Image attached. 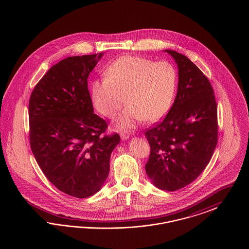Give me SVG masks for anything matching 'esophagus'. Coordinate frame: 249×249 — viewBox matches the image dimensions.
<instances>
[{
	"label": "esophagus",
	"mask_w": 249,
	"mask_h": 249,
	"mask_svg": "<svg viewBox=\"0 0 249 249\" xmlns=\"http://www.w3.org/2000/svg\"><path fill=\"white\" fill-rule=\"evenodd\" d=\"M120 137H121V139H122V140H126V139H128V138L130 137V133L122 132V133H120Z\"/></svg>",
	"instance_id": "1"
}]
</instances>
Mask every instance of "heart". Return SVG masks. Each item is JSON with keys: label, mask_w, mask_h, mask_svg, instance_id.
<instances>
[{"label": "heart", "mask_w": 249, "mask_h": 249, "mask_svg": "<svg viewBox=\"0 0 249 249\" xmlns=\"http://www.w3.org/2000/svg\"><path fill=\"white\" fill-rule=\"evenodd\" d=\"M177 86L178 72L172 63L127 55L110 64L105 78L95 80L91 96L97 111L111 119L125 99L128 107L117 123L132 129L141 120L153 123L162 119L172 107Z\"/></svg>", "instance_id": "b5f03b06"}]
</instances>
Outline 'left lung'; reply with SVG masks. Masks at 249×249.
<instances>
[{"label":"left lung","mask_w":249,"mask_h":249,"mask_svg":"<svg viewBox=\"0 0 249 249\" xmlns=\"http://www.w3.org/2000/svg\"><path fill=\"white\" fill-rule=\"evenodd\" d=\"M165 51L178 63V94L164 119L145 130L150 155L144 167L157 188L175 191L209 163L217 143V107L205 74L186 56Z\"/></svg>","instance_id":"left-lung-1"}]
</instances>
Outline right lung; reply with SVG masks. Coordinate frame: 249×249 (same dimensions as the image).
Returning a JSON list of instances; mask_svg holds the SVG:
<instances>
[{"label": "right lung", "mask_w": 249, "mask_h": 249, "mask_svg": "<svg viewBox=\"0 0 249 249\" xmlns=\"http://www.w3.org/2000/svg\"><path fill=\"white\" fill-rule=\"evenodd\" d=\"M103 53L73 56L53 65L29 101L30 143L42 172L58 190L75 198L99 191L109 174L117 132L106 134L93 113L88 77Z\"/></svg>", "instance_id": "obj_1"}]
</instances>
